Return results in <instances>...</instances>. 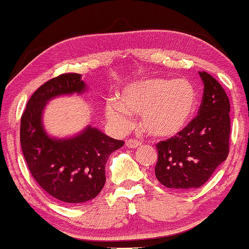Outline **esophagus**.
<instances>
[{
  "instance_id": "obj_1",
  "label": "esophagus",
  "mask_w": 249,
  "mask_h": 249,
  "mask_svg": "<svg viewBox=\"0 0 249 249\" xmlns=\"http://www.w3.org/2000/svg\"><path fill=\"white\" fill-rule=\"evenodd\" d=\"M125 145H127L129 148H137L141 146L142 143L137 140H128L127 142H125Z\"/></svg>"
}]
</instances>
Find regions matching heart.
<instances>
[{
  "mask_svg": "<svg viewBox=\"0 0 249 249\" xmlns=\"http://www.w3.org/2000/svg\"><path fill=\"white\" fill-rule=\"evenodd\" d=\"M198 95L186 79L150 77L129 83L119 99L109 98L105 114L119 128H128L131 114H142L141 125L150 136L174 137L188 127L196 113Z\"/></svg>",
  "mask_w": 249,
  "mask_h": 249,
  "instance_id": "1",
  "label": "heart"
}]
</instances>
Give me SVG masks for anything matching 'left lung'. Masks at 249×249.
Returning <instances> with one entry per match:
<instances>
[{
    "label": "left lung",
    "mask_w": 249,
    "mask_h": 249,
    "mask_svg": "<svg viewBox=\"0 0 249 249\" xmlns=\"http://www.w3.org/2000/svg\"><path fill=\"white\" fill-rule=\"evenodd\" d=\"M199 75L203 96L196 118L178 136L157 145V179L178 191L203 185L229 153L230 102L214 77L206 72Z\"/></svg>",
    "instance_id": "obj_1"
}]
</instances>
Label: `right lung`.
<instances>
[{
    "instance_id": "1",
    "label": "right lung",
    "mask_w": 249,
    "mask_h": 249,
    "mask_svg": "<svg viewBox=\"0 0 249 249\" xmlns=\"http://www.w3.org/2000/svg\"><path fill=\"white\" fill-rule=\"evenodd\" d=\"M87 91L81 74L51 79L32 95L20 122V144L31 174L48 195L69 205L89 201L99 195L109 154L124 144L91 124L69 137L51 136L47 131L43 114L48 103Z\"/></svg>"
}]
</instances>
